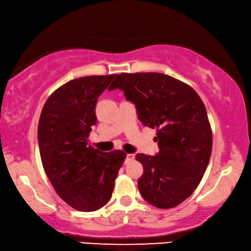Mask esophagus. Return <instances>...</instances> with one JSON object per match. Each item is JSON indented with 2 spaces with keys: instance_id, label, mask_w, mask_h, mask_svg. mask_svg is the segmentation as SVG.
Here are the masks:
<instances>
[{
  "instance_id": "obj_1",
  "label": "esophagus",
  "mask_w": 251,
  "mask_h": 251,
  "mask_svg": "<svg viewBox=\"0 0 251 251\" xmlns=\"http://www.w3.org/2000/svg\"><path fill=\"white\" fill-rule=\"evenodd\" d=\"M134 160V155L133 154H127L126 157H125V163H128L130 161Z\"/></svg>"
}]
</instances>
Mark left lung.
<instances>
[{"label":"left lung","instance_id":"obj_1","mask_svg":"<svg viewBox=\"0 0 251 251\" xmlns=\"http://www.w3.org/2000/svg\"><path fill=\"white\" fill-rule=\"evenodd\" d=\"M114 89L124 91L143 125L157 129L158 153L136 155L144 168L140 193L156 208H174L197 189L211 156L203 101L189 85L158 73L121 74L108 88Z\"/></svg>","mask_w":251,"mask_h":251}]
</instances>
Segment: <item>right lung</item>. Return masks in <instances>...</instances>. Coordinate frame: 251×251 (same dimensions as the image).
Instances as JSON below:
<instances>
[{"label":"right lung","mask_w":251,"mask_h":251,"mask_svg":"<svg viewBox=\"0 0 251 251\" xmlns=\"http://www.w3.org/2000/svg\"><path fill=\"white\" fill-rule=\"evenodd\" d=\"M116 75L70 80L48 98L40 116L38 142L47 176L55 192L78 211H96L110 200L123 151L104 153L88 144L97 122L98 97Z\"/></svg>","instance_id":"obj_1"}]
</instances>
